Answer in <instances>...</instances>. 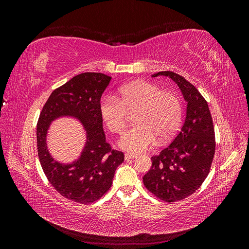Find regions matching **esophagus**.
<instances>
[{
  "label": "esophagus",
  "mask_w": 249,
  "mask_h": 249,
  "mask_svg": "<svg viewBox=\"0 0 249 249\" xmlns=\"http://www.w3.org/2000/svg\"><path fill=\"white\" fill-rule=\"evenodd\" d=\"M137 156L136 155H134V154H125L124 155V159L125 160H131V159H135V158H136Z\"/></svg>",
  "instance_id": "34e87169"
}]
</instances>
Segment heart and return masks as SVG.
I'll use <instances>...</instances> for the list:
<instances>
[{
  "label": "heart",
  "mask_w": 249,
  "mask_h": 249,
  "mask_svg": "<svg viewBox=\"0 0 249 249\" xmlns=\"http://www.w3.org/2000/svg\"><path fill=\"white\" fill-rule=\"evenodd\" d=\"M135 109L137 124L118 141L120 148L133 154L145 152L157 138L163 142L172 137L182 119V104L178 95L147 81H135L120 87L115 96H105L99 107L103 123L113 133L124 130L126 111Z\"/></svg>",
  "instance_id": "1"
}]
</instances>
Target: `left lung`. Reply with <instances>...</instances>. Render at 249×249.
<instances>
[{
	"label": "left lung",
	"instance_id": "1",
	"mask_svg": "<svg viewBox=\"0 0 249 249\" xmlns=\"http://www.w3.org/2000/svg\"><path fill=\"white\" fill-rule=\"evenodd\" d=\"M169 77L187 102L182 129L170 144L152 157V167L143 177L147 190L160 199L182 200L196 191L209 175L215 154V133L207 101L184 77L172 71L153 74Z\"/></svg>",
	"mask_w": 249,
	"mask_h": 249
}]
</instances>
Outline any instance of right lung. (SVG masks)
Listing matches in <instances>:
<instances>
[{
    "instance_id": "add662e5",
    "label": "right lung",
    "mask_w": 249,
    "mask_h": 249,
    "mask_svg": "<svg viewBox=\"0 0 249 249\" xmlns=\"http://www.w3.org/2000/svg\"><path fill=\"white\" fill-rule=\"evenodd\" d=\"M111 77L101 72H83L52 92L37 123L38 158L49 182L64 196L78 203L101 198L112 185L124 153L111 149L106 142L100 115L101 97ZM62 117L77 119L87 134L78 160L59 162L49 153L47 134L53 121Z\"/></svg>"
}]
</instances>
